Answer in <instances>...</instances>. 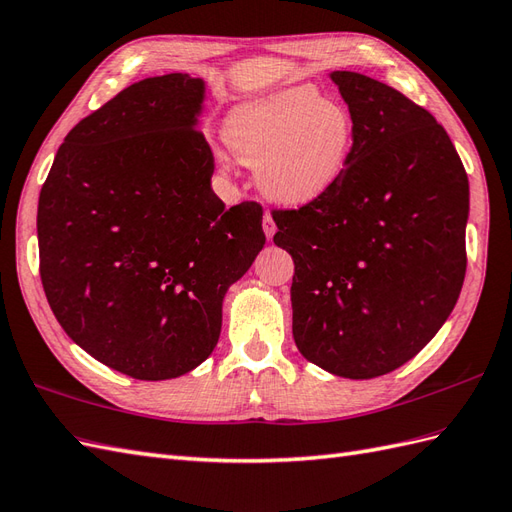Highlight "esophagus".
<instances>
[{
    "label": "esophagus",
    "mask_w": 512,
    "mask_h": 512,
    "mask_svg": "<svg viewBox=\"0 0 512 512\" xmlns=\"http://www.w3.org/2000/svg\"><path fill=\"white\" fill-rule=\"evenodd\" d=\"M261 229H264V233H266L268 240H270L272 235H275V231H277V224H275V220H272L270 213H266L264 220H261Z\"/></svg>",
    "instance_id": "1"
}]
</instances>
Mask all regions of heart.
I'll return each instance as SVG.
<instances>
[{"label":"heart","instance_id":"1","mask_svg":"<svg viewBox=\"0 0 512 512\" xmlns=\"http://www.w3.org/2000/svg\"><path fill=\"white\" fill-rule=\"evenodd\" d=\"M353 113L312 87H288L240 102L224 117L222 139L235 159L255 168L268 200L305 207L342 183L355 150ZM229 152L213 150L220 174L233 172Z\"/></svg>","mask_w":512,"mask_h":512}]
</instances>
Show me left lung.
<instances>
[{
  "label": "left lung",
  "mask_w": 512,
  "mask_h": 512,
  "mask_svg": "<svg viewBox=\"0 0 512 512\" xmlns=\"http://www.w3.org/2000/svg\"><path fill=\"white\" fill-rule=\"evenodd\" d=\"M353 113L342 183L272 211L294 259L292 336L327 373L371 379L412 360L443 327L467 270L469 178L445 128L384 82L331 71Z\"/></svg>",
  "instance_id": "1"
}]
</instances>
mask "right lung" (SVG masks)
Here are the masks:
<instances>
[{"mask_svg": "<svg viewBox=\"0 0 512 512\" xmlns=\"http://www.w3.org/2000/svg\"><path fill=\"white\" fill-rule=\"evenodd\" d=\"M205 80H139L69 130L37 213L43 290L65 334L128 377L194 371L222 301L266 244L257 202L213 194Z\"/></svg>", "mask_w": 512, "mask_h": 512, "instance_id": "1", "label": "right lung"}]
</instances>
